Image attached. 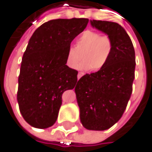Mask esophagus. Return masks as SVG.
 Returning a JSON list of instances; mask_svg holds the SVG:
<instances>
[{"label":"esophagus","instance_id":"1","mask_svg":"<svg viewBox=\"0 0 152 152\" xmlns=\"http://www.w3.org/2000/svg\"><path fill=\"white\" fill-rule=\"evenodd\" d=\"M83 76V72H79V73L77 74V79L79 80Z\"/></svg>","mask_w":152,"mask_h":152}]
</instances>
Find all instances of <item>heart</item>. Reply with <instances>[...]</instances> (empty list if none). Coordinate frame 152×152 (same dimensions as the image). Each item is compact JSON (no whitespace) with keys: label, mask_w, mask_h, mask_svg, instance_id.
Instances as JSON below:
<instances>
[{"label":"heart","mask_w":152,"mask_h":152,"mask_svg":"<svg viewBox=\"0 0 152 152\" xmlns=\"http://www.w3.org/2000/svg\"><path fill=\"white\" fill-rule=\"evenodd\" d=\"M113 50V39L107 35H101L95 31H85L76 40V48L68 47L66 51V64L75 69L80 59V53H84V61L77 69L82 70L99 71L107 63Z\"/></svg>","instance_id":"heart-1"}]
</instances>
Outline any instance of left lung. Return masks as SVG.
<instances>
[{"label":"left lung","instance_id":"8db88e82","mask_svg":"<svg viewBox=\"0 0 152 152\" xmlns=\"http://www.w3.org/2000/svg\"><path fill=\"white\" fill-rule=\"evenodd\" d=\"M91 25L109 36L113 53L98 72L83 76L75 92L82 125L89 130H106L122 116L132 93L136 55L127 31L117 23L91 20Z\"/></svg>","mask_w":152,"mask_h":152}]
</instances>
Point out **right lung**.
I'll return each mask as SVG.
<instances>
[{
    "instance_id": "add662e5",
    "label": "right lung",
    "mask_w": 152,
    "mask_h": 152,
    "mask_svg": "<svg viewBox=\"0 0 152 152\" xmlns=\"http://www.w3.org/2000/svg\"><path fill=\"white\" fill-rule=\"evenodd\" d=\"M88 22L87 18L50 20L31 37L21 62L17 91L20 113L31 126H53L62 93L76 86L78 72L66 65V51Z\"/></svg>"
}]
</instances>
